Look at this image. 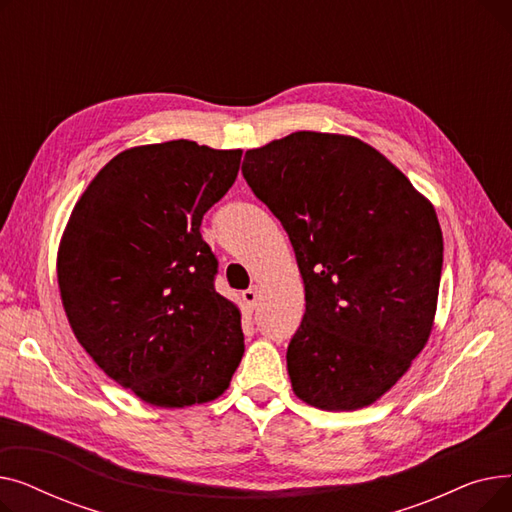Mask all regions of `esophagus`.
Instances as JSON below:
<instances>
[{
    "label": "esophagus",
    "mask_w": 512,
    "mask_h": 512,
    "mask_svg": "<svg viewBox=\"0 0 512 512\" xmlns=\"http://www.w3.org/2000/svg\"><path fill=\"white\" fill-rule=\"evenodd\" d=\"M259 294H261L259 286H251V288H247L245 292H242V301H245V305H247L249 309H255V307H257V301H259Z\"/></svg>",
    "instance_id": "obj_1"
}]
</instances>
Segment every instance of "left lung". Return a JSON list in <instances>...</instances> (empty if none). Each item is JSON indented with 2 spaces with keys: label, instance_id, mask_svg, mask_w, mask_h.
Segmentation results:
<instances>
[{
  "label": "left lung",
  "instance_id": "obj_1",
  "mask_svg": "<svg viewBox=\"0 0 512 512\" xmlns=\"http://www.w3.org/2000/svg\"><path fill=\"white\" fill-rule=\"evenodd\" d=\"M242 176L284 226L305 282L286 351L294 394L324 411L371 405L432 332L444 257L432 203L342 134L301 130L251 149Z\"/></svg>",
  "mask_w": 512,
  "mask_h": 512
}]
</instances>
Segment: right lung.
I'll return each instance as SVG.
<instances>
[{
    "mask_svg": "<svg viewBox=\"0 0 512 512\" xmlns=\"http://www.w3.org/2000/svg\"><path fill=\"white\" fill-rule=\"evenodd\" d=\"M240 155L184 139L122 151L70 215L58 282L72 332L149 405L218 398L245 353L240 313L215 290L218 257L201 236Z\"/></svg>",
    "mask_w": 512,
    "mask_h": 512,
    "instance_id": "right-lung-1",
    "label": "right lung"
}]
</instances>
